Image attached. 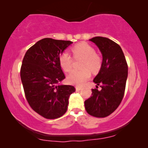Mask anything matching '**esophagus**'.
<instances>
[{
    "label": "esophagus",
    "mask_w": 148,
    "mask_h": 148,
    "mask_svg": "<svg viewBox=\"0 0 148 148\" xmlns=\"http://www.w3.org/2000/svg\"><path fill=\"white\" fill-rule=\"evenodd\" d=\"M76 91H80L82 90V88H81L79 86H76Z\"/></svg>",
    "instance_id": "34e87169"
}]
</instances>
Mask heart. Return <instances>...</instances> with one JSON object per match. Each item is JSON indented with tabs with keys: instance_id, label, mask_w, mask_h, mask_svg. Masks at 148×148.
Returning <instances> with one entry per match:
<instances>
[{
	"instance_id": "heart-1",
	"label": "heart",
	"mask_w": 148,
	"mask_h": 148,
	"mask_svg": "<svg viewBox=\"0 0 148 148\" xmlns=\"http://www.w3.org/2000/svg\"><path fill=\"white\" fill-rule=\"evenodd\" d=\"M71 52L75 59L83 58L81 64L82 70H73L67 76V81L71 84L82 86L91 77V71L97 73L102 66V58L96 53L95 48L88 43L82 42L71 48ZM58 61L61 68L69 71L73 66V59L66 52H63L58 56Z\"/></svg>"
}]
</instances>
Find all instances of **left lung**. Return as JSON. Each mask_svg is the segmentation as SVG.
Here are the masks:
<instances>
[{
  "mask_svg": "<svg viewBox=\"0 0 148 148\" xmlns=\"http://www.w3.org/2000/svg\"><path fill=\"white\" fill-rule=\"evenodd\" d=\"M96 44L102 54V64L94 79L96 88L92 89V96L85 101L87 112L103 118L114 112L124 96L128 75V65L121 46L107 38L97 36L90 40ZM102 90H97L98 86Z\"/></svg>",
  "mask_w": 148,
  "mask_h": 148,
  "instance_id": "left-lung-1",
  "label": "left lung"
}]
</instances>
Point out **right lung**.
<instances>
[{
	"instance_id": "add662e5",
	"label": "right lung",
	"mask_w": 148,
	"mask_h": 148,
	"mask_svg": "<svg viewBox=\"0 0 148 148\" xmlns=\"http://www.w3.org/2000/svg\"><path fill=\"white\" fill-rule=\"evenodd\" d=\"M73 43L66 40L44 38L27 50L20 71L25 98L31 108L48 119L66 112L73 86L58 85L65 78L58 56Z\"/></svg>"
}]
</instances>
